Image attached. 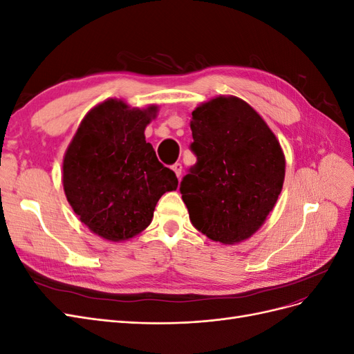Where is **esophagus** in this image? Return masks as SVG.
I'll return each instance as SVG.
<instances>
[{"mask_svg":"<svg viewBox=\"0 0 354 354\" xmlns=\"http://www.w3.org/2000/svg\"><path fill=\"white\" fill-rule=\"evenodd\" d=\"M173 171L176 173V176L180 178V177H181V173H183V165H181L180 162H176V164L173 165Z\"/></svg>","mask_w":354,"mask_h":354,"instance_id":"34e87169","label":"esophagus"}]
</instances>
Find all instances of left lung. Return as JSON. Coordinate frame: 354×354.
<instances>
[{
    "label": "left lung",
    "instance_id": "obj_1",
    "mask_svg": "<svg viewBox=\"0 0 354 354\" xmlns=\"http://www.w3.org/2000/svg\"><path fill=\"white\" fill-rule=\"evenodd\" d=\"M190 149L198 162L180 185L194 227L236 245L259 230L279 198L285 155L252 106L218 95L192 112Z\"/></svg>",
    "mask_w": 354,
    "mask_h": 354
}]
</instances>
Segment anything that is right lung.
<instances>
[{
  "label": "right lung",
  "instance_id": "right-lung-1",
  "mask_svg": "<svg viewBox=\"0 0 354 354\" xmlns=\"http://www.w3.org/2000/svg\"><path fill=\"white\" fill-rule=\"evenodd\" d=\"M158 106L130 108L108 99L84 116L63 156L62 183L72 209L93 233L128 241L153 218L159 198L176 190L174 171L159 162L145 130Z\"/></svg>",
  "mask_w": 354,
  "mask_h": 354
}]
</instances>
